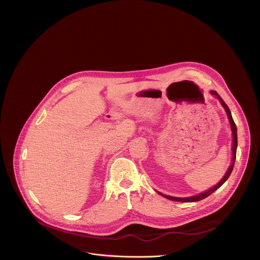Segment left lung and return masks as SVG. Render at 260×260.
<instances>
[{
  "instance_id": "8db88e82",
  "label": "left lung",
  "mask_w": 260,
  "mask_h": 260,
  "mask_svg": "<svg viewBox=\"0 0 260 260\" xmlns=\"http://www.w3.org/2000/svg\"><path fill=\"white\" fill-rule=\"evenodd\" d=\"M212 92V94H214V95H216L219 100H220V102H221V104H222V106H223V108L225 109V111H226V113H228V116H229V119H230V122H231V126H232V131H233V162H232V165H231V167H230V169H229V171L226 172V174L224 175V177L221 179V181L217 184V185H215V186L213 187V188H211L210 190H208V191H206V192H203V193H201V194H198V196H196V197H191V198H186V199H181V198H174V197H170V196H166V194H162V193H160V192H158L160 196H162L164 198H166V199H168V200H171V201H175V202H183V203H188V202H199V201H201V200H204V199H206V198H208L210 194H212L215 190H217L220 186H222V185L224 184V182L229 179V177L231 176V174H232V172H233V170H234V166H235V161H236V155H237V146H238V137H237V126H236V123H235V121H234V119H233V117H232V113H231V111H230V108L228 107V105L223 102V100H222L220 96H219V94L216 92V91H214V90H212L211 91Z\"/></svg>"
}]
</instances>
